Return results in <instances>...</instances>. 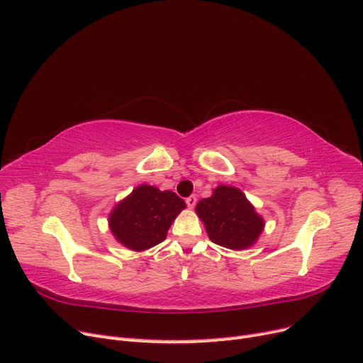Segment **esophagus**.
<instances>
[{
    "label": "esophagus",
    "mask_w": 363,
    "mask_h": 363,
    "mask_svg": "<svg viewBox=\"0 0 363 363\" xmlns=\"http://www.w3.org/2000/svg\"><path fill=\"white\" fill-rule=\"evenodd\" d=\"M186 204H188V207H194L196 204V196L195 195H191L186 199Z\"/></svg>",
    "instance_id": "esophagus-1"
}]
</instances>
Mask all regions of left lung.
Returning a JSON list of instances; mask_svg holds the SVG:
<instances>
[{"label":"left lung","instance_id":"1","mask_svg":"<svg viewBox=\"0 0 363 363\" xmlns=\"http://www.w3.org/2000/svg\"><path fill=\"white\" fill-rule=\"evenodd\" d=\"M195 212L204 223L212 242L230 250L251 247L265 227L255 206L235 186H218L212 196L200 200Z\"/></svg>","mask_w":363,"mask_h":363}]
</instances>
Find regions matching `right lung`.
Segmentation results:
<instances>
[{"label": "right lung", "instance_id": "add662e5", "mask_svg": "<svg viewBox=\"0 0 363 363\" xmlns=\"http://www.w3.org/2000/svg\"><path fill=\"white\" fill-rule=\"evenodd\" d=\"M186 203L172 191L140 184L108 215V227L119 244L144 251L167 239V233Z\"/></svg>", "mask_w": 363, "mask_h": 363}]
</instances>
